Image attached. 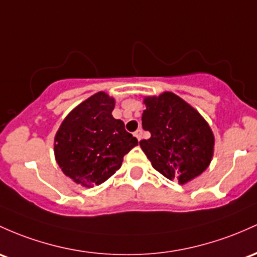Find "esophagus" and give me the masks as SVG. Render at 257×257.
Masks as SVG:
<instances>
[{
  "label": "esophagus",
  "instance_id": "esophagus-1",
  "mask_svg": "<svg viewBox=\"0 0 257 257\" xmlns=\"http://www.w3.org/2000/svg\"><path fill=\"white\" fill-rule=\"evenodd\" d=\"M134 137L137 138V139L140 142V140H142V138H143V131H142V129H138V131L134 133Z\"/></svg>",
  "mask_w": 257,
  "mask_h": 257
}]
</instances>
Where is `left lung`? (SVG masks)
<instances>
[{"instance_id": "obj_1", "label": "left lung", "mask_w": 257, "mask_h": 257, "mask_svg": "<svg viewBox=\"0 0 257 257\" xmlns=\"http://www.w3.org/2000/svg\"><path fill=\"white\" fill-rule=\"evenodd\" d=\"M143 102V128L151 137L142 140L140 148L152 167L179 184L204 173L215 151V135L205 118L171 91L144 96Z\"/></svg>"}]
</instances>
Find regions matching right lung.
I'll list each match as a JSON object with an SVG mask.
<instances>
[{
	"label": "right lung",
	"instance_id": "1",
	"mask_svg": "<svg viewBox=\"0 0 257 257\" xmlns=\"http://www.w3.org/2000/svg\"><path fill=\"white\" fill-rule=\"evenodd\" d=\"M114 98L98 91L72 109L53 142L64 176L85 188L102 184L120 168L124 155L138 145L120 119L112 115Z\"/></svg>",
	"mask_w": 257,
	"mask_h": 257
}]
</instances>
